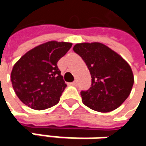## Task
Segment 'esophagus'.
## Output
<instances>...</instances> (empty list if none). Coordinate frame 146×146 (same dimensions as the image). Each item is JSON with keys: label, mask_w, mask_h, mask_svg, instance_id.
Listing matches in <instances>:
<instances>
[{"label": "esophagus", "mask_w": 146, "mask_h": 146, "mask_svg": "<svg viewBox=\"0 0 146 146\" xmlns=\"http://www.w3.org/2000/svg\"><path fill=\"white\" fill-rule=\"evenodd\" d=\"M71 84L73 85V86H77V85H78V82H77V80H74L73 82L71 83Z\"/></svg>", "instance_id": "esophagus-1"}]
</instances>
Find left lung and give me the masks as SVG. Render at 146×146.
<instances>
[{
  "mask_svg": "<svg viewBox=\"0 0 146 146\" xmlns=\"http://www.w3.org/2000/svg\"><path fill=\"white\" fill-rule=\"evenodd\" d=\"M73 50L82 57L91 75V87L80 92L82 102L90 109L108 112L117 109L129 97L133 75L129 63L106 45L80 43Z\"/></svg>",
  "mask_w": 146,
  "mask_h": 146,
  "instance_id": "obj_1",
  "label": "left lung"
}]
</instances>
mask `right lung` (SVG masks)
Masks as SVG:
<instances>
[{
  "label": "right lung",
  "mask_w": 146,
  "mask_h": 146,
  "mask_svg": "<svg viewBox=\"0 0 146 146\" xmlns=\"http://www.w3.org/2000/svg\"><path fill=\"white\" fill-rule=\"evenodd\" d=\"M72 44L49 41L30 50L15 63L11 81L23 104L35 110H44L59 102L67 84L57 62Z\"/></svg>",
  "instance_id": "add662e5"
}]
</instances>
